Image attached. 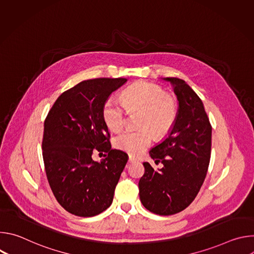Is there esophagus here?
<instances>
[{"instance_id":"esophagus-1","label":"esophagus","mask_w":254,"mask_h":254,"mask_svg":"<svg viewBox=\"0 0 254 254\" xmlns=\"http://www.w3.org/2000/svg\"><path fill=\"white\" fill-rule=\"evenodd\" d=\"M137 160H136V158L134 157V156H131V155H129V157H128V163H134V162H136Z\"/></svg>"}]
</instances>
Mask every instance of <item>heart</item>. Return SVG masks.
<instances>
[{
    "mask_svg": "<svg viewBox=\"0 0 254 254\" xmlns=\"http://www.w3.org/2000/svg\"><path fill=\"white\" fill-rule=\"evenodd\" d=\"M124 102L108 98L102 108V117L106 126L113 130H120L126 123L127 108L143 110L141 127H151L158 135L166 133L173 126L177 116V104L173 97L154 83L139 81L123 92ZM154 140L150 127L139 130L127 129L115 137L114 144L119 150L137 155L146 150Z\"/></svg>",
    "mask_w": 254,
    "mask_h": 254,
    "instance_id": "obj_1",
    "label": "heart"
}]
</instances>
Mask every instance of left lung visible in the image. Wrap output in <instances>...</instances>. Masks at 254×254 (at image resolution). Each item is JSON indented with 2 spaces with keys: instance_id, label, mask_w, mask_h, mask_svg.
<instances>
[{
  "instance_id": "obj_1",
  "label": "left lung",
  "mask_w": 254,
  "mask_h": 254,
  "mask_svg": "<svg viewBox=\"0 0 254 254\" xmlns=\"http://www.w3.org/2000/svg\"><path fill=\"white\" fill-rule=\"evenodd\" d=\"M162 80L172 85L177 96V116L167 136L149 152L163 168L154 170L143 162L138 189L144 208L167 216L186 209L199 193L210 162L212 127L202 100L184 80Z\"/></svg>"
}]
</instances>
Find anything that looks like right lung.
Returning a JSON list of instances; mask_svg holds the SVG:
<instances>
[{
	"instance_id": "1",
	"label": "right lung",
	"mask_w": 254,
	"mask_h": 254,
	"mask_svg": "<svg viewBox=\"0 0 254 254\" xmlns=\"http://www.w3.org/2000/svg\"><path fill=\"white\" fill-rule=\"evenodd\" d=\"M127 82L81 81L57 98L45 120L42 150L47 179L58 203L71 214L92 217L113 203L128 156L112 149L102 108ZM95 149L107 153L99 162L92 160Z\"/></svg>"
}]
</instances>
